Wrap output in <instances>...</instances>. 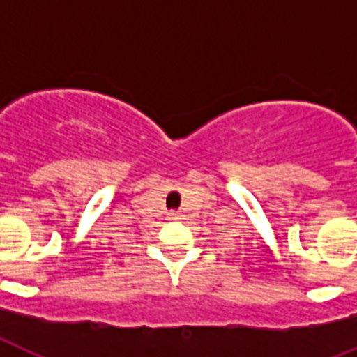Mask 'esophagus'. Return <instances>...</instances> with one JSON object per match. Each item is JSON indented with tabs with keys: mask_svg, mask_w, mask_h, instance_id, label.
<instances>
[{
	"mask_svg": "<svg viewBox=\"0 0 357 357\" xmlns=\"http://www.w3.org/2000/svg\"><path fill=\"white\" fill-rule=\"evenodd\" d=\"M179 213L178 211H170L168 213V220H178Z\"/></svg>",
	"mask_w": 357,
	"mask_h": 357,
	"instance_id": "34e87169",
	"label": "esophagus"
}]
</instances>
